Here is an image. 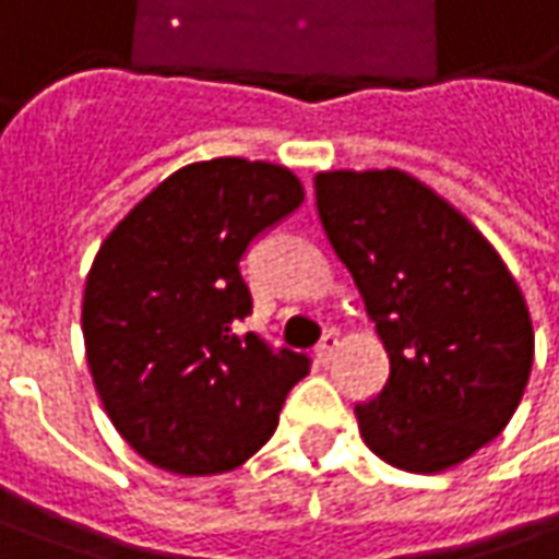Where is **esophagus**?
Masks as SVG:
<instances>
[{"mask_svg": "<svg viewBox=\"0 0 559 559\" xmlns=\"http://www.w3.org/2000/svg\"><path fill=\"white\" fill-rule=\"evenodd\" d=\"M335 350H338V335L335 332H325L323 341L313 350V357H317V362H329V359L335 357Z\"/></svg>", "mask_w": 559, "mask_h": 559, "instance_id": "1", "label": "esophagus"}]
</instances>
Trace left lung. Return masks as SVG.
<instances>
[{
	"label": "left lung",
	"mask_w": 559,
	"mask_h": 559,
	"mask_svg": "<svg viewBox=\"0 0 559 559\" xmlns=\"http://www.w3.org/2000/svg\"><path fill=\"white\" fill-rule=\"evenodd\" d=\"M317 209L391 359L362 443L437 474L498 437L533 369V320L489 239L406 171H320Z\"/></svg>",
	"instance_id": "8db88e82"
}]
</instances>
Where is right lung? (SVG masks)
<instances>
[{"instance_id": "obj_1", "label": "right lung", "mask_w": 559, "mask_h": 559, "mask_svg": "<svg viewBox=\"0 0 559 559\" xmlns=\"http://www.w3.org/2000/svg\"><path fill=\"white\" fill-rule=\"evenodd\" d=\"M305 202L283 166L221 156L178 168L100 242L82 335L97 396L150 464L205 477L267 443L310 359L254 332L239 261Z\"/></svg>"}]
</instances>
